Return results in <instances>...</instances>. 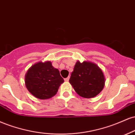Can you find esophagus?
Instances as JSON below:
<instances>
[{
	"label": "esophagus",
	"instance_id": "obj_1",
	"mask_svg": "<svg viewBox=\"0 0 135 135\" xmlns=\"http://www.w3.org/2000/svg\"><path fill=\"white\" fill-rule=\"evenodd\" d=\"M69 77L68 76V78H66L64 79V81H69Z\"/></svg>",
	"mask_w": 135,
	"mask_h": 135
}]
</instances>
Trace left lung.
Listing matches in <instances>:
<instances>
[{
	"mask_svg": "<svg viewBox=\"0 0 135 135\" xmlns=\"http://www.w3.org/2000/svg\"><path fill=\"white\" fill-rule=\"evenodd\" d=\"M69 81L79 95L90 99L101 92L105 86V78L102 70L95 63L78 61Z\"/></svg>",
	"mask_w": 135,
	"mask_h": 135,
	"instance_id": "8db88e82",
	"label": "left lung"
}]
</instances>
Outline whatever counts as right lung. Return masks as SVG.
<instances>
[{
  "label": "right lung",
  "instance_id": "add662e5",
  "mask_svg": "<svg viewBox=\"0 0 135 135\" xmlns=\"http://www.w3.org/2000/svg\"><path fill=\"white\" fill-rule=\"evenodd\" d=\"M25 85L29 92L42 100L52 98L64 83L60 72L50 61L38 62L31 66L25 74Z\"/></svg>",
  "mask_w": 135,
  "mask_h": 135
}]
</instances>
